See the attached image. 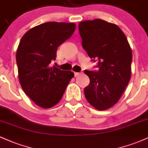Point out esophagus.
<instances>
[{"label": "esophagus", "instance_id": "esophagus-1", "mask_svg": "<svg viewBox=\"0 0 148 148\" xmlns=\"http://www.w3.org/2000/svg\"><path fill=\"white\" fill-rule=\"evenodd\" d=\"M81 74V72H74V76H79V74Z\"/></svg>", "mask_w": 148, "mask_h": 148}]
</instances>
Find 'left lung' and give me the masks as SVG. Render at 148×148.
Wrapping results in <instances>:
<instances>
[{
  "label": "left lung",
  "mask_w": 148,
  "mask_h": 148,
  "mask_svg": "<svg viewBox=\"0 0 148 148\" xmlns=\"http://www.w3.org/2000/svg\"><path fill=\"white\" fill-rule=\"evenodd\" d=\"M79 30L83 48L99 68L84 71L90 79L85 97L96 109H108L118 102L129 84L132 49L125 34L113 23L97 18L79 23Z\"/></svg>",
  "instance_id": "left-lung-1"
}]
</instances>
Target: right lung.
<instances>
[{"label":"right lung","mask_w":148,"mask_h":148,"mask_svg":"<svg viewBox=\"0 0 148 148\" xmlns=\"http://www.w3.org/2000/svg\"><path fill=\"white\" fill-rule=\"evenodd\" d=\"M73 23L47 22L26 32L16 51L18 79L22 89L35 104L44 108L55 106L74 77L71 71L51 66L58 47L72 35Z\"/></svg>","instance_id":"right-lung-1"}]
</instances>
